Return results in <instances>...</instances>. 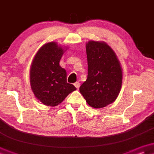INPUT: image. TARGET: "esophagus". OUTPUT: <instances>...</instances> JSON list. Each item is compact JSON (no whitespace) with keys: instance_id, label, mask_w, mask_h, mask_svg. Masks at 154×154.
I'll return each instance as SVG.
<instances>
[{"instance_id":"obj_1","label":"esophagus","mask_w":154,"mask_h":154,"mask_svg":"<svg viewBox=\"0 0 154 154\" xmlns=\"http://www.w3.org/2000/svg\"><path fill=\"white\" fill-rule=\"evenodd\" d=\"M74 86H75V87H76L78 90H79V87H80V83H79V82H75V83L74 84Z\"/></svg>"}]
</instances>
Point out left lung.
Listing matches in <instances>:
<instances>
[{
    "instance_id": "obj_1",
    "label": "left lung",
    "mask_w": 154,
    "mask_h": 154,
    "mask_svg": "<svg viewBox=\"0 0 154 154\" xmlns=\"http://www.w3.org/2000/svg\"><path fill=\"white\" fill-rule=\"evenodd\" d=\"M88 75L79 88L92 108L106 106L116 100L122 87L123 69L115 51L103 41L86 43Z\"/></svg>"
}]
</instances>
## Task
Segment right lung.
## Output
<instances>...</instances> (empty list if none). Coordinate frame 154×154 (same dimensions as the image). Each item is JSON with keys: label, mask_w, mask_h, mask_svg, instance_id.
Returning a JSON list of instances; mask_svg holds the SVG:
<instances>
[{"label": "right lung", "mask_w": 154, "mask_h": 154, "mask_svg": "<svg viewBox=\"0 0 154 154\" xmlns=\"http://www.w3.org/2000/svg\"><path fill=\"white\" fill-rule=\"evenodd\" d=\"M67 50L56 42L45 43L38 50L30 68L31 88L37 100L45 106H56L76 88L67 83V72L59 65Z\"/></svg>", "instance_id": "right-lung-1"}]
</instances>
